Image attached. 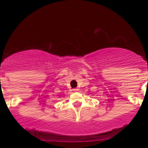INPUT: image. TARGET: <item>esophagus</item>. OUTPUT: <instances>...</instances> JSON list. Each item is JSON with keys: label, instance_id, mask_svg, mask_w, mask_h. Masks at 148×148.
<instances>
[{"label": "esophagus", "instance_id": "esophagus-1", "mask_svg": "<svg viewBox=\"0 0 148 148\" xmlns=\"http://www.w3.org/2000/svg\"><path fill=\"white\" fill-rule=\"evenodd\" d=\"M73 90V91H74V92H77V91H78V90H79V89H78V88H74Z\"/></svg>", "mask_w": 148, "mask_h": 148}]
</instances>
